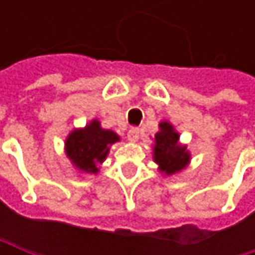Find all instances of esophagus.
I'll use <instances>...</instances> for the list:
<instances>
[{
	"instance_id": "34e87169",
	"label": "esophagus",
	"mask_w": 255,
	"mask_h": 255,
	"mask_svg": "<svg viewBox=\"0 0 255 255\" xmlns=\"http://www.w3.org/2000/svg\"><path fill=\"white\" fill-rule=\"evenodd\" d=\"M140 135H141V129L137 127L129 128V131H128V134H127V137L129 141H137V140L140 138Z\"/></svg>"
}]
</instances>
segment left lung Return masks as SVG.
I'll list each match as a JSON object with an SVG mask.
<instances>
[{
	"mask_svg": "<svg viewBox=\"0 0 255 255\" xmlns=\"http://www.w3.org/2000/svg\"><path fill=\"white\" fill-rule=\"evenodd\" d=\"M159 128L161 131L155 135V162L165 174H174L187 165L189 153L178 144V134L168 123H161Z\"/></svg>",
	"mask_w": 255,
	"mask_h": 255,
	"instance_id": "left-lung-1",
	"label": "left lung"
}]
</instances>
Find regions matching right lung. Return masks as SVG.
<instances>
[{"label": "right lung", "instance_id": "1", "mask_svg": "<svg viewBox=\"0 0 255 255\" xmlns=\"http://www.w3.org/2000/svg\"><path fill=\"white\" fill-rule=\"evenodd\" d=\"M114 131L100 128L99 121L90 123L84 129H75L66 140V153L79 170L97 173V164L105 161L109 146L118 141Z\"/></svg>", "mask_w": 255, "mask_h": 255}]
</instances>
